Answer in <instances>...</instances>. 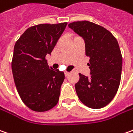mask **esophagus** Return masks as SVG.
Here are the masks:
<instances>
[{"mask_svg":"<svg viewBox=\"0 0 133 133\" xmlns=\"http://www.w3.org/2000/svg\"><path fill=\"white\" fill-rule=\"evenodd\" d=\"M64 74H65V76H69L70 72H64Z\"/></svg>","mask_w":133,"mask_h":133,"instance_id":"34e87169","label":"esophagus"}]
</instances>
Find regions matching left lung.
<instances>
[{"instance_id":"obj_1","label":"left lung","mask_w":133,"mask_h":133,"mask_svg":"<svg viewBox=\"0 0 133 133\" xmlns=\"http://www.w3.org/2000/svg\"><path fill=\"white\" fill-rule=\"evenodd\" d=\"M69 28L85 43V55L90 57V76L79 73L76 84L81 102L91 109L107 105L116 95L122 70V55L116 38L105 28L88 21L74 22Z\"/></svg>"}]
</instances>
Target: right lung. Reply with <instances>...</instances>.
<instances>
[{
    "instance_id": "add662e5",
    "label": "right lung",
    "mask_w": 133,
    "mask_h": 133,
    "mask_svg": "<svg viewBox=\"0 0 133 133\" xmlns=\"http://www.w3.org/2000/svg\"><path fill=\"white\" fill-rule=\"evenodd\" d=\"M67 23L40 24L28 28L14 46L12 71L17 91L29 109L46 111L59 100L64 73L49 67L51 54Z\"/></svg>"
}]
</instances>
